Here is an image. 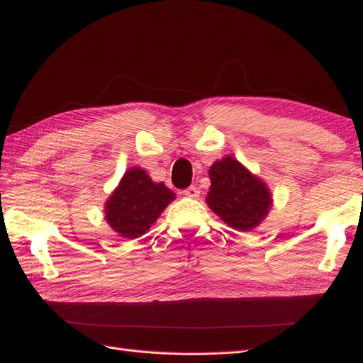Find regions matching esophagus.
Here are the masks:
<instances>
[{
  "mask_svg": "<svg viewBox=\"0 0 363 363\" xmlns=\"http://www.w3.org/2000/svg\"><path fill=\"white\" fill-rule=\"evenodd\" d=\"M182 193L187 198H198L199 196V190L195 187V185H190V187L185 189Z\"/></svg>",
  "mask_w": 363,
  "mask_h": 363,
  "instance_id": "esophagus-1",
  "label": "esophagus"
}]
</instances>
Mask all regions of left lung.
<instances>
[{
  "label": "left lung",
  "instance_id": "left-lung-1",
  "mask_svg": "<svg viewBox=\"0 0 363 363\" xmlns=\"http://www.w3.org/2000/svg\"><path fill=\"white\" fill-rule=\"evenodd\" d=\"M207 204L224 223L249 232L264 220L271 207V193L238 161L227 156L210 167Z\"/></svg>",
  "mask_w": 363,
  "mask_h": 363
}]
</instances>
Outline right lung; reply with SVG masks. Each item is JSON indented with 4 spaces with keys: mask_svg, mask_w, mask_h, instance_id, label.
Here are the masks:
<instances>
[{
    "mask_svg": "<svg viewBox=\"0 0 363 363\" xmlns=\"http://www.w3.org/2000/svg\"><path fill=\"white\" fill-rule=\"evenodd\" d=\"M173 199L174 193L162 182L156 184L140 168H131L106 202V221L122 237L138 238Z\"/></svg>",
    "mask_w": 363,
    "mask_h": 363,
    "instance_id": "add662e5",
    "label": "right lung"
}]
</instances>
